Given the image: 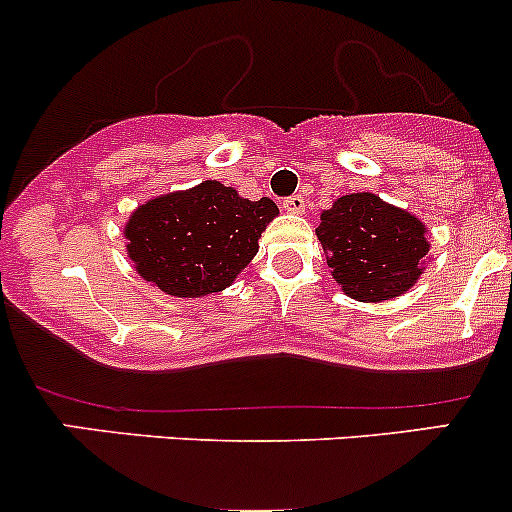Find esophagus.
I'll return each mask as SVG.
<instances>
[{"mask_svg": "<svg viewBox=\"0 0 512 512\" xmlns=\"http://www.w3.org/2000/svg\"><path fill=\"white\" fill-rule=\"evenodd\" d=\"M282 208H285L287 213H292V215L304 213V198H302V195H292V198H287L285 203H282Z\"/></svg>", "mask_w": 512, "mask_h": 512, "instance_id": "esophagus-1", "label": "esophagus"}]
</instances>
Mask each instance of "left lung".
I'll use <instances>...</instances> for the list:
<instances>
[{
    "label": "left lung",
    "mask_w": 512,
    "mask_h": 512,
    "mask_svg": "<svg viewBox=\"0 0 512 512\" xmlns=\"http://www.w3.org/2000/svg\"><path fill=\"white\" fill-rule=\"evenodd\" d=\"M332 277L356 302H384L409 292L428 262V230L414 213L374 193H349L319 215Z\"/></svg>",
    "instance_id": "left-lung-1"
}]
</instances>
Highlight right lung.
<instances>
[{
    "label": "right lung",
    "instance_id": "right-lung-1",
    "mask_svg": "<svg viewBox=\"0 0 512 512\" xmlns=\"http://www.w3.org/2000/svg\"><path fill=\"white\" fill-rule=\"evenodd\" d=\"M280 215L270 198L247 200L220 180L138 205L123 227L138 275L170 297H208L235 282Z\"/></svg>",
    "mask_w": 512,
    "mask_h": 512
}]
</instances>
